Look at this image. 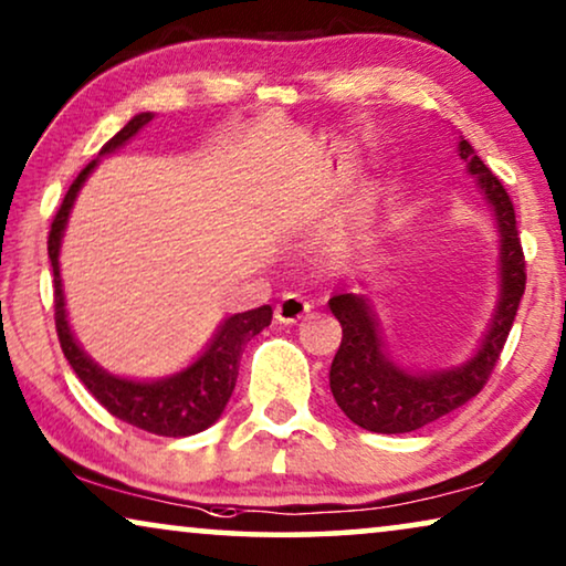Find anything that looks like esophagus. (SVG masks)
<instances>
[{
    "instance_id": "34e87169",
    "label": "esophagus",
    "mask_w": 566,
    "mask_h": 566,
    "mask_svg": "<svg viewBox=\"0 0 566 566\" xmlns=\"http://www.w3.org/2000/svg\"><path fill=\"white\" fill-rule=\"evenodd\" d=\"M308 312H312V304L301 293H283L275 306V319L281 324H296Z\"/></svg>"
}]
</instances>
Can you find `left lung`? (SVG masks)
Instances as JSON below:
<instances>
[{"label": "left lung", "mask_w": 566, "mask_h": 566, "mask_svg": "<svg viewBox=\"0 0 566 566\" xmlns=\"http://www.w3.org/2000/svg\"><path fill=\"white\" fill-rule=\"evenodd\" d=\"M455 154L467 161V175L474 177V188L490 208L497 231V298L490 324L459 366L417 370L389 355L368 277H358L355 289L335 293L329 298V312L343 324V343L332 360L329 389L347 420L363 430L399 436L420 430L467 405L482 391L515 322L525 291V262L513 203L467 138L459 136Z\"/></svg>", "instance_id": "8db88e82"}]
</instances>
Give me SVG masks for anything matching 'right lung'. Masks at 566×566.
I'll list each match as a JSON object with an SVG mask.
<instances>
[{
  "instance_id": "obj_1",
  "label": "right lung",
  "mask_w": 566,
  "mask_h": 566,
  "mask_svg": "<svg viewBox=\"0 0 566 566\" xmlns=\"http://www.w3.org/2000/svg\"><path fill=\"white\" fill-rule=\"evenodd\" d=\"M154 113H138L99 149V157L82 169L80 177L69 188L64 203H61L56 219L51 223L49 234V260L53 268V291H56V329L59 343L64 350L69 366L87 386L92 397L103 405L107 412L118 420L142 428L154 436L165 438H188L219 420L227 409L231 391L237 386L239 358H242L244 345L254 335H260L273 319V308L268 304L250 308V312L231 314L216 327L213 337L208 339L203 350L192 358L188 366L167 374L161 378H130L113 374L99 366L92 355L84 350L76 339L72 324H69L64 281H61V242L72 216L74 200L80 196L82 185L95 172L99 159L107 154L123 149L146 123H151Z\"/></svg>"
}]
</instances>
